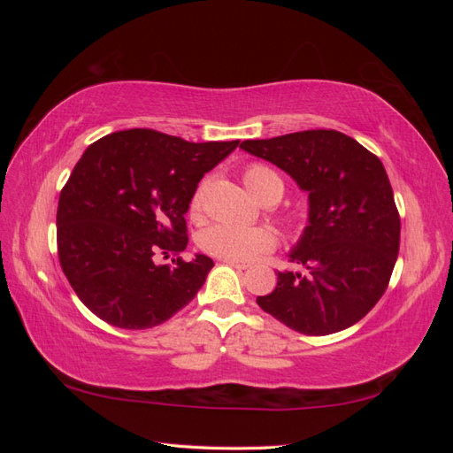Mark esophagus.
Masks as SVG:
<instances>
[{
  "instance_id": "34e87169",
  "label": "esophagus",
  "mask_w": 453,
  "mask_h": 453,
  "mask_svg": "<svg viewBox=\"0 0 453 453\" xmlns=\"http://www.w3.org/2000/svg\"><path fill=\"white\" fill-rule=\"evenodd\" d=\"M226 265H230V266H234L236 270H248L250 268V265L248 263H242V260H225Z\"/></svg>"
}]
</instances>
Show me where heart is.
Masks as SVG:
<instances>
[{
  "mask_svg": "<svg viewBox=\"0 0 453 453\" xmlns=\"http://www.w3.org/2000/svg\"><path fill=\"white\" fill-rule=\"evenodd\" d=\"M243 181L258 200L266 196H276L280 200L283 195L281 177L265 164H250L243 170ZM205 187H208V181L196 188L193 200H190V211L195 217L202 213ZM200 245L203 251L223 260H250L270 251L276 245V234L268 226H243L221 221L202 232Z\"/></svg>",
  "mask_w": 453,
  "mask_h": 453,
  "instance_id": "obj_1",
  "label": "heart"
}]
</instances>
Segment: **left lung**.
Instances as JSON below:
<instances>
[{
	"label": "left lung",
	"instance_id": "1",
	"mask_svg": "<svg viewBox=\"0 0 453 453\" xmlns=\"http://www.w3.org/2000/svg\"><path fill=\"white\" fill-rule=\"evenodd\" d=\"M240 147L308 190V226L289 253L298 270L257 304L296 333L325 336L361 321L386 293L401 217L381 160L336 130H304Z\"/></svg>",
	"mask_w": 453,
	"mask_h": 453
}]
</instances>
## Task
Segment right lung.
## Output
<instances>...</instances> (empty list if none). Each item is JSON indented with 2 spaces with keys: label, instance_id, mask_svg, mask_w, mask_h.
<instances>
[{
  "label": "right lung",
  "instance_id": "obj_1",
  "mask_svg": "<svg viewBox=\"0 0 453 453\" xmlns=\"http://www.w3.org/2000/svg\"><path fill=\"white\" fill-rule=\"evenodd\" d=\"M236 142L190 143L149 128L104 135L79 158L57 211L60 266L94 315L150 328L185 308L213 260H183L185 213L205 172ZM172 254V265H157Z\"/></svg>",
  "mask_w": 453,
  "mask_h": 453
}]
</instances>
